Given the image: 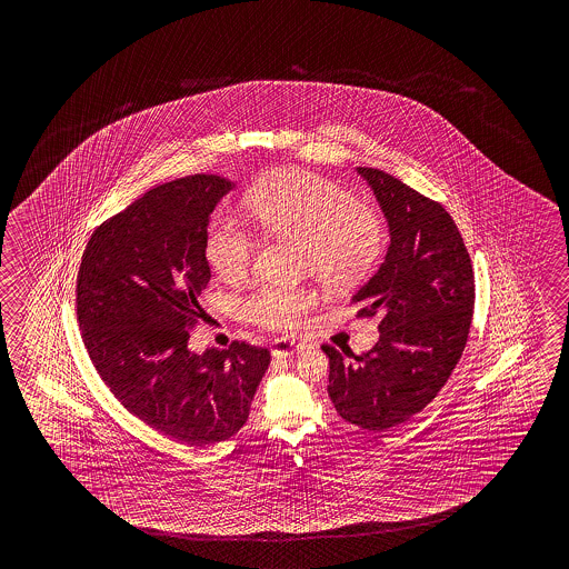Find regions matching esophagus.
I'll list each match as a JSON object with an SVG mask.
<instances>
[{"mask_svg": "<svg viewBox=\"0 0 569 569\" xmlns=\"http://www.w3.org/2000/svg\"><path fill=\"white\" fill-rule=\"evenodd\" d=\"M305 346L299 341H292V339L280 338L272 341V356L274 358H287L292 356L295 351H301Z\"/></svg>", "mask_w": 569, "mask_h": 569, "instance_id": "obj_1", "label": "esophagus"}]
</instances>
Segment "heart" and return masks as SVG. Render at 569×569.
Wrapping results in <instances>:
<instances>
[{"mask_svg": "<svg viewBox=\"0 0 569 569\" xmlns=\"http://www.w3.org/2000/svg\"><path fill=\"white\" fill-rule=\"evenodd\" d=\"M260 230L299 243V260L329 289L348 290L368 279L387 248V223L375 207L311 172L284 170L256 182L246 194ZM256 238L231 213H218L206 231V258L223 280H240L252 264ZM317 305L311 287L260 284L242 302L243 315L272 331H297Z\"/></svg>", "mask_w": 569, "mask_h": 569, "instance_id": "1", "label": "heart"}]
</instances>
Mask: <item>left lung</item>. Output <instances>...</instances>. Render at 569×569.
Listing matches in <instances>:
<instances>
[{"label":"left lung","instance_id":"obj_1","mask_svg":"<svg viewBox=\"0 0 569 569\" xmlns=\"http://www.w3.org/2000/svg\"><path fill=\"white\" fill-rule=\"evenodd\" d=\"M390 228L387 258L351 299L358 315L380 317L375 348L321 346L329 358L331 402L368 431L409 421L446 387L472 327L473 268L446 207L385 170L360 167Z\"/></svg>","mask_w":569,"mask_h":569}]
</instances>
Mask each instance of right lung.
<instances>
[{
	"label": "right lung",
	"instance_id": "add662e5",
	"mask_svg": "<svg viewBox=\"0 0 569 569\" xmlns=\"http://www.w3.org/2000/svg\"><path fill=\"white\" fill-rule=\"evenodd\" d=\"M233 182L189 174L158 184L91 233L77 274V321L97 375L128 411L162 436L213 446L248 421L270 351L187 348L211 279L209 213Z\"/></svg>",
	"mask_w": 569,
	"mask_h": 569
}]
</instances>
